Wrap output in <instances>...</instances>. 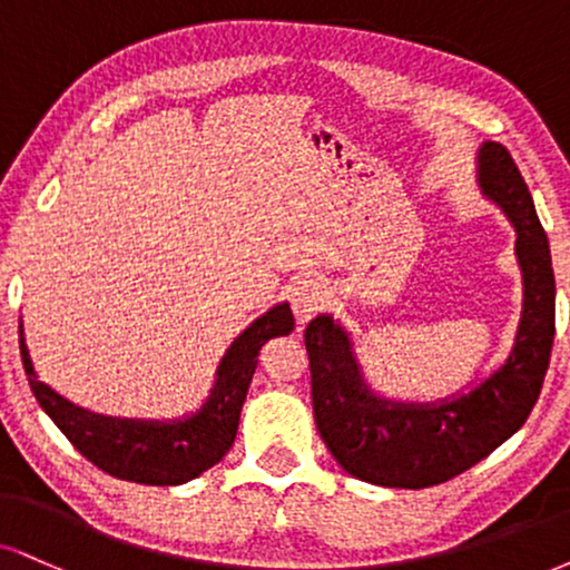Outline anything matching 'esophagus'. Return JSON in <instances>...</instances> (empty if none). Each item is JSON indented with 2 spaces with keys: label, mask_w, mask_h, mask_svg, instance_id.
<instances>
[{
  "label": "esophagus",
  "mask_w": 570,
  "mask_h": 570,
  "mask_svg": "<svg viewBox=\"0 0 570 570\" xmlns=\"http://www.w3.org/2000/svg\"><path fill=\"white\" fill-rule=\"evenodd\" d=\"M323 299H326V292H323V284L315 278L297 281V286L292 289V309L297 315L299 326L313 318L315 313L323 307Z\"/></svg>",
  "instance_id": "esophagus-1"
}]
</instances>
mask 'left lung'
<instances>
[{
    "mask_svg": "<svg viewBox=\"0 0 570 570\" xmlns=\"http://www.w3.org/2000/svg\"><path fill=\"white\" fill-rule=\"evenodd\" d=\"M476 181L515 228L523 281L521 321L500 368L444 400H389L365 381L342 323L321 313L305 328L315 426L336 463L368 484L426 489L450 481L508 442L542 392L554 338L550 244L529 186L502 144H481Z\"/></svg>",
    "mask_w": 570,
    "mask_h": 570,
    "instance_id": "obj_1",
    "label": "left lung"
}]
</instances>
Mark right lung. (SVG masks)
Segmentation results:
<instances>
[{
    "instance_id": "right-lung-1",
    "label": "right lung",
    "mask_w": 570,
    "mask_h": 570,
    "mask_svg": "<svg viewBox=\"0 0 570 570\" xmlns=\"http://www.w3.org/2000/svg\"><path fill=\"white\" fill-rule=\"evenodd\" d=\"M294 315L289 302L252 321L220 357L207 400L191 415L173 421L112 417L83 410L39 381L20 321V357L36 402L52 417L81 455L115 479L147 487H178L220 463L239 429L242 405L257 368V355L273 336H289Z\"/></svg>"
}]
</instances>
